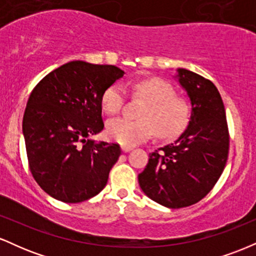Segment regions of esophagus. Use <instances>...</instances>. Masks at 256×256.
<instances>
[{
  "instance_id": "obj_1",
  "label": "esophagus",
  "mask_w": 256,
  "mask_h": 256,
  "mask_svg": "<svg viewBox=\"0 0 256 256\" xmlns=\"http://www.w3.org/2000/svg\"><path fill=\"white\" fill-rule=\"evenodd\" d=\"M122 150L124 152H128L130 150H132V148H131V146H122Z\"/></svg>"
}]
</instances>
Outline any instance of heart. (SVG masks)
Segmentation results:
<instances>
[{"instance_id":"heart-1","label":"heart","mask_w":256,"mask_h":256,"mask_svg":"<svg viewBox=\"0 0 256 256\" xmlns=\"http://www.w3.org/2000/svg\"><path fill=\"white\" fill-rule=\"evenodd\" d=\"M134 95L146 100L140 110V119L114 118L107 122V134L122 146H136L152 137L154 131L160 138L178 136L189 122L190 107L184 98L176 96L168 82L149 78L137 82ZM124 102V88L116 83L104 90L101 106L107 114L118 113Z\"/></svg>"}]
</instances>
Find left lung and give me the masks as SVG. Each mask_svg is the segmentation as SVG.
<instances>
[{
	"instance_id": "left-lung-1",
	"label": "left lung",
	"mask_w": 256,
	"mask_h": 256,
	"mask_svg": "<svg viewBox=\"0 0 256 256\" xmlns=\"http://www.w3.org/2000/svg\"><path fill=\"white\" fill-rule=\"evenodd\" d=\"M176 78L192 102L189 125L174 142L149 154L138 183L152 201L183 208L204 198L218 182L228 160L230 137L216 85L185 68H178Z\"/></svg>"
}]
</instances>
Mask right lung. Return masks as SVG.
I'll use <instances>...</instances> for the list:
<instances>
[{
    "label": "right lung",
    "mask_w": 256,
    "mask_h": 256,
    "mask_svg": "<svg viewBox=\"0 0 256 256\" xmlns=\"http://www.w3.org/2000/svg\"><path fill=\"white\" fill-rule=\"evenodd\" d=\"M124 73L113 64L71 61L32 90L22 119L26 154L34 180L52 198L78 204L107 184L122 150L90 137L104 128V90Z\"/></svg>",
    "instance_id": "obj_1"
}]
</instances>
